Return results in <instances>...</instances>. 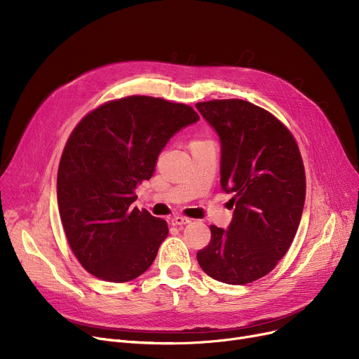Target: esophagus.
Returning a JSON list of instances; mask_svg holds the SVG:
<instances>
[{"label": "esophagus", "mask_w": 359, "mask_h": 359, "mask_svg": "<svg viewBox=\"0 0 359 359\" xmlns=\"http://www.w3.org/2000/svg\"><path fill=\"white\" fill-rule=\"evenodd\" d=\"M191 222V219H187V218H184V217H175V218H172V224L173 225H186V224H189Z\"/></svg>", "instance_id": "obj_1"}]
</instances>
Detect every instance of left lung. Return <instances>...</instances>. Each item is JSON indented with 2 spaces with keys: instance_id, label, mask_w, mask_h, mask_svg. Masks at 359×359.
I'll return each mask as SVG.
<instances>
[{
  "instance_id": "obj_1",
  "label": "left lung",
  "mask_w": 359,
  "mask_h": 359,
  "mask_svg": "<svg viewBox=\"0 0 359 359\" xmlns=\"http://www.w3.org/2000/svg\"><path fill=\"white\" fill-rule=\"evenodd\" d=\"M221 144V189L231 194L229 229L211 225L196 257L202 271L230 285L268 275L298 230L306 175L291 132L265 109L240 99L196 103Z\"/></svg>"
}]
</instances>
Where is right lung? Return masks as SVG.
Instances as JSON below:
<instances>
[{"mask_svg": "<svg viewBox=\"0 0 359 359\" xmlns=\"http://www.w3.org/2000/svg\"><path fill=\"white\" fill-rule=\"evenodd\" d=\"M199 121L186 104L130 96L109 102L75 126L56 180L60 215L69 246L91 275L128 282L154 262L167 222L132 208L135 187L156 172L175 134Z\"/></svg>", "mask_w": 359, "mask_h": 359, "instance_id": "obj_1", "label": "right lung"}]
</instances>
